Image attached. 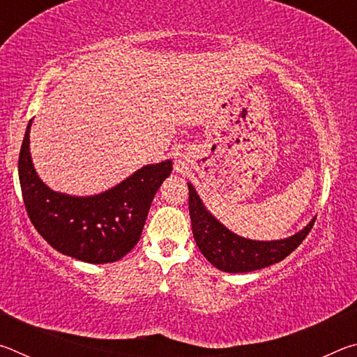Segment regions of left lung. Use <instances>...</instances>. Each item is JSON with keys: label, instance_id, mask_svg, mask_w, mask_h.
<instances>
[{"label": "left lung", "instance_id": "left-lung-1", "mask_svg": "<svg viewBox=\"0 0 357 357\" xmlns=\"http://www.w3.org/2000/svg\"><path fill=\"white\" fill-rule=\"evenodd\" d=\"M187 187H189V213L193 238L208 261L223 273H250L282 261L305 239L315 222L313 217L298 233L283 239H247L229 231L204 206L195 187L190 183H187Z\"/></svg>", "mask_w": 357, "mask_h": 357}]
</instances>
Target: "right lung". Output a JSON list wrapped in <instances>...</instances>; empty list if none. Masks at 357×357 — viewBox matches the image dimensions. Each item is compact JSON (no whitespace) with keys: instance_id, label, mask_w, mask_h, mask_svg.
Here are the masks:
<instances>
[{"instance_id":"right-lung-1","label":"right lung","mask_w":357,"mask_h":357,"mask_svg":"<svg viewBox=\"0 0 357 357\" xmlns=\"http://www.w3.org/2000/svg\"><path fill=\"white\" fill-rule=\"evenodd\" d=\"M28 124L19 157V179L26 213L53 249L84 263L104 264L123 258L142 236L151 203L170 176L173 162L138 168L119 184L78 197L48 187L36 172Z\"/></svg>"}]
</instances>
